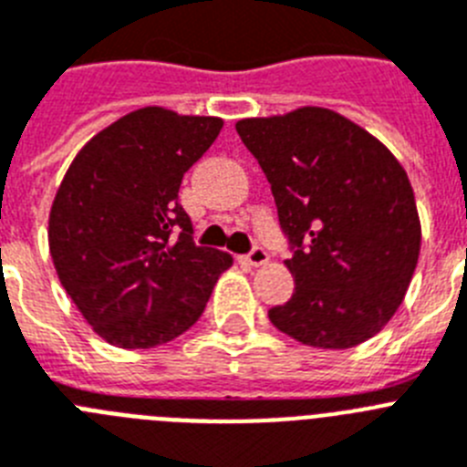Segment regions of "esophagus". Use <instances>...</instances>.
I'll return each instance as SVG.
<instances>
[{"mask_svg":"<svg viewBox=\"0 0 467 467\" xmlns=\"http://www.w3.org/2000/svg\"><path fill=\"white\" fill-rule=\"evenodd\" d=\"M242 261L246 263V265H265L270 258H267V251L261 249V246H256V249L251 251V254H246V256H242Z\"/></svg>","mask_w":467,"mask_h":467,"instance_id":"obj_1","label":"esophagus"}]
</instances>
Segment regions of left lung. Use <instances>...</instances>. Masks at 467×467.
Here are the masks:
<instances>
[{"label":"left lung","instance_id":"8db88e82","mask_svg":"<svg viewBox=\"0 0 467 467\" xmlns=\"http://www.w3.org/2000/svg\"><path fill=\"white\" fill-rule=\"evenodd\" d=\"M239 138L273 188L294 244V296L267 312L303 346L348 350L402 306L420 254V218L404 166L367 129L306 105L239 119Z\"/></svg>","mask_w":467,"mask_h":467}]
</instances>
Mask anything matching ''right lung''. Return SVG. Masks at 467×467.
Wrapping results in <instances>:
<instances>
[{
    "label": "right lung",
    "instance_id": "obj_1",
    "mask_svg": "<svg viewBox=\"0 0 467 467\" xmlns=\"http://www.w3.org/2000/svg\"><path fill=\"white\" fill-rule=\"evenodd\" d=\"M221 117L148 105L112 121L67 166L48 211V251L63 289L110 346H164L202 317L230 265L197 246L178 204L183 173Z\"/></svg>",
    "mask_w": 467,
    "mask_h": 467
}]
</instances>
